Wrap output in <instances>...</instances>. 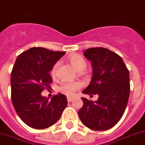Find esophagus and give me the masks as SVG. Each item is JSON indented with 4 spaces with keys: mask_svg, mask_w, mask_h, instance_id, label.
I'll return each instance as SVG.
<instances>
[{
    "mask_svg": "<svg viewBox=\"0 0 145 145\" xmlns=\"http://www.w3.org/2000/svg\"><path fill=\"white\" fill-rule=\"evenodd\" d=\"M73 99H73V98L67 97V102H68V103H71V102H72Z\"/></svg>",
    "mask_w": 145,
    "mask_h": 145,
    "instance_id": "esophagus-1",
    "label": "esophagus"
}]
</instances>
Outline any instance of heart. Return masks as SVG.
Segmentation results:
<instances>
[{
	"label": "heart",
	"mask_w": 145,
	"mask_h": 145,
	"mask_svg": "<svg viewBox=\"0 0 145 145\" xmlns=\"http://www.w3.org/2000/svg\"><path fill=\"white\" fill-rule=\"evenodd\" d=\"M68 60L74 68H75L78 71H81L85 69L86 66H87V62L85 60V58L79 55V54H72L68 57ZM59 63L57 62L54 63V65L51 69V75L55 76L56 73H57V67H58ZM81 88V85L77 82H62L61 85L59 86V91L63 93L65 95L67 96H72L74 94L77 90H78Z\"/></svg>",
	"instance_id": "heart-1"
}]
</instances>
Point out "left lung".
<instances>
[{"label":"left lung","instance_id":"obj_1","mask_svg":"<svg viewBox=\"0 0 145 145\" xmlns=\"http://www.w3.org/2000/svg\"><path fill=\"white\" fill-rule=\"evenodd\" d=\"M83 54L91 61L93 72L90 84L82 92L99 98L95 102L82 98L79 118L91 130L106 131L124 113L130 95L129 71L121 57L106 48H89Z\"/></svg>","mask_w":145,"mask_h":145}]
</instances>
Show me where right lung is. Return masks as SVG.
<instances>
[{
  "instance_id": "add662e5",
  "label": "right lung",
  "mask_w": 145,
  "mask_h": 145,
  "mask_svg": "<svg viewBox=\"0 0 145 145\" xmlns=\"http://www.w3.org/2000/svg\"><path fill=\"white\" fill-rule=\"evenodd\" d=\"M65 52L33 47L18 55L11 74V101L21 120L34 129H46L56 123L67 105L58 93L49 100L41 92L51 88L50 71Z\"/></svg>"
}]
</instances>
